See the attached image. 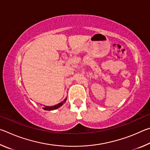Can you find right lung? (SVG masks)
<instances>
[{
    "label": "right lung",
    "instance_id": "1",
    "mask_svg": "<svg viewBox=\"0 0 150 150\" xmlns=\"http://www.w3.org/2000/svg\"><path fill=\"white\" fill-rule=\"evenodd\" d=\"M66 100H67V98H65L64 100H63L62 102H61L60 103L57 104L56 105L54 106H44V107H43V109L45 110H55V109H57L58 108H59L60 106H62L63 104L65 103Z\"/></svg>",
    "mask_w": 150,
    "mask_h": 150
}]
</instances>
